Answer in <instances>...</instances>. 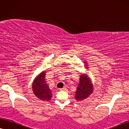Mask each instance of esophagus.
<instances>
[{
  "label": "esophagus",
  "instance_id": "esophagus-1",
  "mask_svg": "<svg viewBox=\"0 0 129 129\" xmlns=\"http://www.w3.org/2000/svg\"><path fill=\"white\" fill-rule=\"evenodd\" d=\"M66 90V87H63V88H62V89H60V90Z\"/></svg>",
  "mask_w": 129,
  "mask_h": 129
}]
</instances>
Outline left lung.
Returning <instances> with one entry per match:
<instances>
[{"instance_id":"left-lung-1","label":"left lung","mask_w":129,"mask_h":129,"mask_svg":"<svg viewBox=\"0 0 129 129\" xmlns=\"http://www.w3.org/2000/svg\"><path fill=\"white\" fill-rule=\"evenodd\" d=\"M84 63H87V62H84ZM86 66H87V64H86ZM86 68H88L89 67H86ZM93 90V86L89 76L85 74H81L80 77V82L77 88L74 96L76 100L77 101L84 100L92 93Z\"/></svg>"}]
</instances>
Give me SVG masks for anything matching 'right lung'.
I'll return each instance as SVG.
<instances>
[{"instance_id": "obj_1", "label": "right lung", "mask_w": 129, "mask_h": 129, "mask_svg": "<svg viewBox=\"0 0 129 129\" xmlns=\"http://www.w3.org/2000/svg\"><path fill=\"white\" fill-rule=\"evenodd\" d=\"M46 71H43L36 77L32 84L34 94L37 98L43 101L50 100L52 93L49 88L45 79Z\"/></svg>"}]
</instances>
